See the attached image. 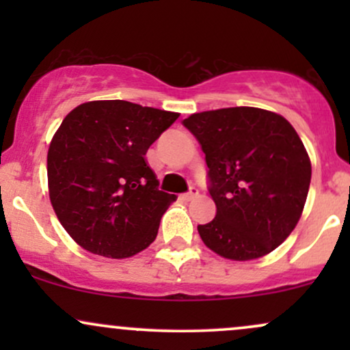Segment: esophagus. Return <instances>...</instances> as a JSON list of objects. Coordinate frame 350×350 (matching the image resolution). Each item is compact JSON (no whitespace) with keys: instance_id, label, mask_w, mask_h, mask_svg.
Masks as SVG:
<instances>
[{"instance_id":"obj_1","label":"esophagus","mask_w":350,"mask_h":350,"mask_svg":"<svg viewBox=\"0 0 350 350\" xmlns=\"http://www.w3.org/2000/svg\"><path fill=\"white\" fill-rule=\"evenodd\" d=\"M199 196V191L196 187H191V191L189 192H186V194H183V199L184 200H192V199H196Z\"/></svg>"}]
</instances>
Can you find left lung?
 Instances as JSON below:
<instances>
[{
	"instance_id": "left-lung-1",
	"label": "left lung",
	"mask_w": 350,
	"mask_h": 350,
	"mask_svg": "<svg viewBox=\"0 0 350 350\" xmlns=\"http://www.w3.org/2000/svg\"><path fill=\"white\" fill-rule=\"evenodd\" d=\"M183 124L206 154L217 207L212 222L198 226L202 242L237 262L275 250L298 224L311 183V161L295 128L253 107L194 113Z\"/></svg>"
}]
</instances>
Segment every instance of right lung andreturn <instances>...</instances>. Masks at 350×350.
<instances>
[{"instance_id": "add662e5", "label": "right lung", "mask_w": 350, "mask_h": 350, "mask_svg": "<svg viewBox=\"0 0 350 350\" xmlns=\"http://www.w3.org/2000/svg\"><path fill=\"white\" fill-rule=\"evenodd\" d=\"M178 116L124 100H95L64 118L47 152L49 198L80 247L128 258L154 242L176 196L159 191L144 154Z\"/></svg>"}]
</instances>
